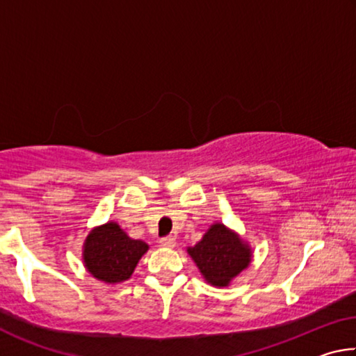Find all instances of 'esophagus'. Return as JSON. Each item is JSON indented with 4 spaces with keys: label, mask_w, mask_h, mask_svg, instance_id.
<instances>
[{
    "label": "esophagus",
    "mask_w": 356,
    "mask_h": 356,
    "mask_svg": "<svg viewBox=\"0 0 356 356\" xmlns=\"http://www.w3.org/2000/svg\"><path fill=\"white\" fill-rule=\"evenodd\" d=\"M160 245L165 246V248H174V246H176V238H174L172 236L163 237L160 240Z\"/></svg>",
    "instance_id": "34e87169"
}]
</instances>
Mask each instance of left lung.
Here are the masks:
<instances>
[{"label":"left lung","mask_w":356,"mask_h":356,"mask_svg":"<svg viewBox=\"0 0 356 356\" xmlns=\"http://www.w3.org/2000/svg\"><path fill=\"white\" fill-rule=\"evenodd\" d=\"M186 252L196 264L204 281L213 287H227L252 261L250 243L222 222H213L202 238Z\"/></svg>","instance_id":"1"}]
</instances>
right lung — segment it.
<instances>
[{"instance_id":"1","label":"right lung","mask_w":356,"mask_h":356,"mask_svg":"<svg viewBox=\"0 0 356 356\" xmlns=\"http://www.w3.org/2000/svg\"><path fill=\"white\" fill-rule=\"evenodd\" d=\"M149 245L129 237L116 221L95 226L83 243L84 268L105 284H119L130 280Z\"/></svg>"}]
</instances>
